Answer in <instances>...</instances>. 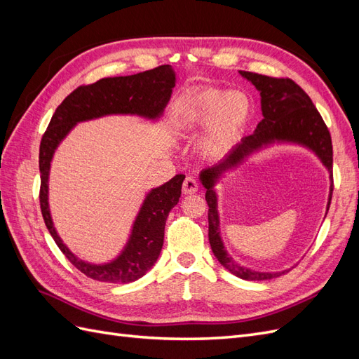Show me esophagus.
Returning <instances> with one entry per match:
<instances>
[{
  "instance_id": "34e87169",
  "label": "esophagus",
  "mask_w": 359,
  "mask_h": 359,
  "mask_svg": "<svg viewBox=\"0 0 359 359\" xmlns=\"http://www.w3.org/2000/svg\"><path fill=\"white\" fill-rule=\"evenodd\" d=\"M199 189V184L196 182L193 177H187L182 182V193L184 194H191V193H196Z\"/></svg>"
}]
</instances>
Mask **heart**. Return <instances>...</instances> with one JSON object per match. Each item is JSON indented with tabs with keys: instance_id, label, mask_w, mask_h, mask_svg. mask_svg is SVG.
<instances>
[{
	"instance_id": "1",
	"label": "heart",
	"mask_w": 359,
	"mask_h": 359,
	"mask_svg": "<svg viewBox=\"0 0 359 359\" xmlns=\"http://www.w3.org/2000/svg\"><path fill=\"white\" fill-rule=\"evenodd\" d=\"M178 114L191 130L206 127L201 151L206 158H217L241 136L252 119L253 104L243 93L206 88L182 102Z\"/></svg>"
}]
</instances>
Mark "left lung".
Returning a JSON list of instances; mask_svg holds the SVG:
<instances>
[{
    "instance_id": "8db88e82",
    "label": "left lung",
    "mask_w": 359,
    "mask_h": 359,
    "mask_svg": "<svg viewBox=\"0 0 359 359\" xmlns=\"http://www.w3.org/2000/svg\"><path fill=\"white\" fill-rule=\"evenodd\" d=\"M243 78L252 82L260 93V106H262L264 119L260 121L253 135L245 136L219 165L203 169L201 172V182L206 189L205 199L208 203V238L212 253L217 260L243 280L260 281L269 280L285 274L281 273H260L240 265L227 255L220 236V219L217 211L215 182L223 175V172L236 168L238 165L256 151L276 142H292L307 147L316 154L323 166L330 172L331 187L327 211L330 210L334 181H332V142L327 124L323 123L316 106L298 83L289 78H271L253 72H240Z\"/></svg>"
}]
</instances>
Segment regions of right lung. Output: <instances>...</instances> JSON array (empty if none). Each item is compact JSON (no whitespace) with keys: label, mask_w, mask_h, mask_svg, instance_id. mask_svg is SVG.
I'll list each match as a JSON object with an SVG mask.
<instances>
[{"label":"right lung","mask_w":359,"mask_h":359,"mask_svg":"<svg viewBox=\"0 0 359 359\" xmlns=\"http://www.w3.org/2000/svg\"><path fill=\"white\" fill-rule=\"evenodd\" d=\"M175 86V72L168 64L132 76L104 78L82 85L70 93L52 115L40 142V208L43 220L61 252L81 273L106 283H132L154 266L165 240V224L170 210L181 196L186 175H175L163 186L153 189L140 206L127 245L109 264L95 265L76 257L58 236L52 223L48 203V180L50 161L61 140L82 121L104 115H139L157 119L165 112Z\"/></svg>","instance_id":"add662e5"}]
</instances>
